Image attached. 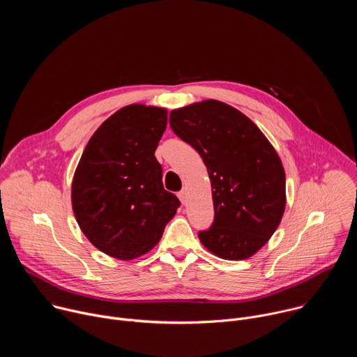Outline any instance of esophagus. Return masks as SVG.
Segmentation results:
<instances>
[{
  "label": "esophagus",
  "mask_w": 357,
  "mask_h": 357,
  "mask_svg": "<svg viewBox=\"0 0 357 357\" xmlns=\"http://www.w3.org/2000/svg\"><path fill=\"white\" fill-rule=\"evenodd\" d=\"M178 197H179V200L185 205V203H186V190L182 189L181 192H178Z\"/></svg>",
  "instance_id": "1"
}]
</instances>
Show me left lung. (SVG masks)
Masks as SVG:
<instances>
[{
  "label": "left lung",
  "mask_w": 357,
  "mask_h": 357,
  "mask_svg": "<svg viewBox=\"0 0 357 357\" xmlns=\"http://www.w3.org/2000/svg\"><path fill=\"white\" fill-rule=\"evenodd\" d=\"M172 131L192 145L212 182L215 219L202 244L226 260L257 252L285 209V172L270 141L248 117L218 100L171 112Z\"/></svg>",
  "instance_id": "1"
}]
</instances>
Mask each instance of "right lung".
I'll return each mask as SVG.
<instances>
[{"label":"right lung","mask_w":357,"mask_h":357,"mask_svg":"<svg viewBox=\"0 0 357 357\" xmlns=\"http://www.w3.org/2000/svg\"><path fill=\"white\" fill-rule=\"evenodd\" d=\"M167 110L131 105L89 139L72 183L75 218L93 245L119 260L154 248L181 206L164 189L155 149Z\"/></svg>","instance_id":"1"}]
</instances>
